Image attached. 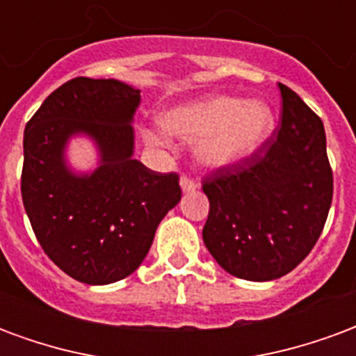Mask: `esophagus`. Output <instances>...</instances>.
<instances>
[{
  "mask_svg": "<svg viewBox=\"0 0 356 356\" xmlns=\"http://www.w3.org/2000/svg\"><path fill=\"white\" fill-rule=\"evenodd\" d=\"M180 188H182V191H195L197 190V184L193 182L190 176H182L180 178Z\"/></svg>",
  "mask_w": 356,
  "mask_h": 356,
  "instance_id": "1",
  "label": "esophagus"
}]
</instances>
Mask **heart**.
<instances>
[{
	"mask_svg": "<svg viewBox=\"0 0 356 356\" xmlns=\"http://www.w3.org/2000/svg\"><path fill=\"white\" fill-rule=\"evenodd\" d=\"M166 132L184 140H197V159L211 168H228L251 159L268 142L276 115L263 99L243 102L232 95H211L168 111L163 117ZM145 140L159 136L145 132Z\"/></svg>",
	"mask_w": 356,
	"mask_h": 356,
	"instance_id": "b5f03b06",
	"label": "heart"
}]
</instances>
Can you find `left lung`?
<instances>
[{
	"label": "left lung",
	"instance_id": "left-lung-1",
	"mask_svg": "<svg viewBox=\"0 0 356 356\" xmlns=\"http://www.w3.org/2000/svg\"><path fill=\"white\" fill-rule=\"evenodd\" d=\"M278 86V134L251 159L203 180L211 203L207 249L228 274L251 282L282 278L311 253L334 193L322 120L293 90Z\"/></svg>",
	"mask_w": 356,
	"mask_h": 356
}]
</instances>
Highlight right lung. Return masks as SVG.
<instances>
[{
  "label": "right lung",
  "mask_w": 356,
  "mask_h": 356,
  "mask_svg": "<svg viewBox=\"0 0 356 356\" xmlns=\"http://www.w3.org/2000/svg\"><path fill=\"white\" fill-rule=\"evenodd\" d=\"M140 90L120 80L78 76L42 103L24 128L22 203L45 254L70 278L105 286L130 276L178 205V174L134 159ZM90 137L100 153L92 173L66 163L70 137Z\"/></svg>",
  "instance_id": "add662e5"
}]
</instances>
